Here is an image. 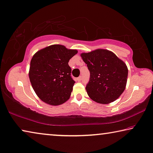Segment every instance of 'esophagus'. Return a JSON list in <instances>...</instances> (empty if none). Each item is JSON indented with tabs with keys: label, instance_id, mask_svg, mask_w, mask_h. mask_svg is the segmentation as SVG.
<instances>
[{
	"label": "esophagus",
	"instance_id": "esophagus-1",
	"mask_svg": "<svg viewBox=\"0 0 153 153\" xmlns=\"http://www.w3.org/2000/svg\"><path fill=\"white\" fill-rule=\"evenodd\" d=\"M82 76H79V77H77V81H78V82L82 81Z\"/></svg>",
	"mask_w": 153,
	"mask_h": 153
}]
</instances>
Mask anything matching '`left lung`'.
<instances>
[{
	"label": "left lung",
	"instance_id": "1",
	"mask_svg": "<svg viewBox=\"0 0 153 153\" xmlns=\"http://www.w3.org/2000/svg\"><path fill=\"white\" fill-rule=\"evenodd\" d=\"M81 56L90 72L89 81L86 86L88 96L100 104H108L117 100L126 85V64L106 49L83 53Z\"/></svg>",
	"mask_w": 153,
	"mask_h": 153
}]
</instances>
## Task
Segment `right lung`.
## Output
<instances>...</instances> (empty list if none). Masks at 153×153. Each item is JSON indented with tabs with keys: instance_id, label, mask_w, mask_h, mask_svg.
Listing matches in <instances>:
<instances>
[{
	"instance_id": "1",
	"label": "right lung",
	"mask_w": 153,
	"mask_h": 153,
	"mask_svg": "<svg viewBox=\"0 0 153 153\" xmlns=\"http://www.w3.org/2000/svg\"><path fill=\"white\" fill-rule=\"evenodd\" d=\"M77 53L65 46L53 45L33 56L29 77L36 95L45 103L56 106L69 99L76 82L72 78L69 61Z\"/></svg>"
}]
</instances>
